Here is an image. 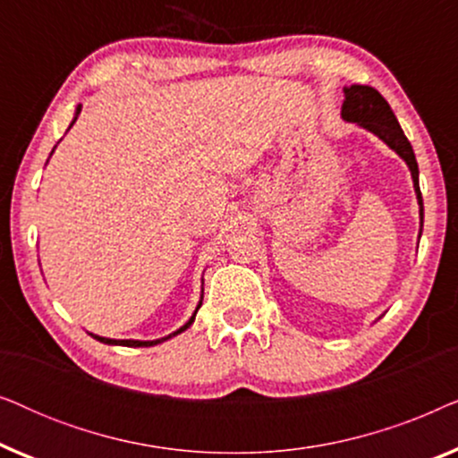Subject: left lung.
<instances>
[{
    "instance_id": "1",
    "label": "left lung",
    "mask_w": 458,
    "mask_h": 458,
    "mask_svg": "<svg viewBox=\"0 0 458 458\" xmlns=\"http://www.w3.org/2000/svg\"><path fill=\"white\" fill-rule=\"evenodd\" d=\"M344 106L342 116L350 123H359L360 127L373 131L379 140H384L400 158H403L411 168L412 183H415L417 199L421 206V227H423V198L421 190H419V166L415 160V152H412L411 141L400 129V124L394 116L390 104L381 96L377 89L369 85H350L344 89Z\"/></svg>"
}]
</instances>
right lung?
I'll return each instance as SVG.
<instances>
[{"label": "right lung", "mask_w": 458, "mask_h": 458, "mask_svg": "<svg viewBox=\"0 0 458 458\" xmlns=\"http://www.w3.org/2000/svg\"><path fill=\"white\" fill-rule=\"evenodd\" d=\"M79 112H81V108H77V116H79ZM77 116H74V121H77ZM199 306H202V302L198 304V309ZM198 309H196V312H198ZM196 312H193V317L190 318V321H187L183 327H181L179 331H174V334H171L168 337H173V335H177V334H181V331H185L187 327H190V325L193 323V318H196ZM93 335V334H91ZM96 337V340H99V342H104V344H121V346H129V348H141V346H154V344H160V342H165V340H168V337H162V340H154V342H140V340H110V337H99V335H93Z\"/></svg>", "instance_id": "1"}]
</instances>
